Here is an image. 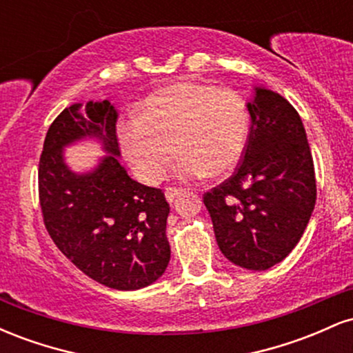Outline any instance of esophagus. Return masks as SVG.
Returning a JSON list of instances; mask_svg holds the SVG:
<instances>
[{
  "mask_svg": "<svg viewBox=\"0 0 353 353\" xmlns=\"http://www.w3.org/2000/svg\"><path fill=\"white\" fill-rule=\"evenodd\" d=\"M179 194H182V189H177V188H165V199L169 202H172L176 199Z\"/></svg>",
  "mask_w": 353,
  "mask_h": 353,
  "instance_id": "obj_1",
  "label": "esophagus"
}]
</instances>
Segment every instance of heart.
<instances>
[{"label": "heart", "mask_w": 353, "mask_h": 353, "mask_svg": "<svg viewBox=\"0 0 353 353\" xmlns=\"http://www.w3.org/2000/svg\"><path fill=\"white\" fill-rule=\"evenodd\" d=\"M116 134L125 159L145 182L164 177L174 149L176 171L184 179L229 171L242 156L249 134V111L232 89L202 83H176L159 89L121 119Z\"/></svg>", "instance_id": "1"}]
</instances>
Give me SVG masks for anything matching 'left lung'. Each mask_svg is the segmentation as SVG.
I'll list each match as a JSON object with an SVG mask.
<instances>
[{
    "label": "left lung",
    "mask_w": 353,
    "mask_h": 353,
    "mask_svg": "<svg viewBox=\"0 0 353 353\" xmlns=\"http://www.w3.org/2000/svg\"><path fill=\"white\" fill-rule=\"evenodd\" d=\"M252 124L229 179L204 194L221 252L249 270L282 262L301 241L317 199L314 159L295 108L255 88Z\"/></svg>",
    "instance_id": "1"
}]
</instances>
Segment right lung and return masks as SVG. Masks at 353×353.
Returning <instances> with one entry per match:
<instances>
[{"mask_svg":"<svg viewBox=\"0 0 353 353\" xmlns=\"http://www.w3.org/2000/svg\"><path fill=\"white\" fill-rule=\"evenodd\" d=\"M64 109L44 137L38 169L43 221L56 247L92 281L117 290L151 285L171 259L165 236L169 204L164 192L128 176L119 164L117 112L109 101ZM84 135H98L112 152L99 169L74 174L60 149Z\"/></svg>","mask_w":353,"mask_h":353,"instance_id":"obj_1","label":"right lung"}]
</instances>
